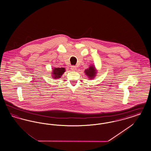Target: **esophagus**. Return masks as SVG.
I'll list each match as a JSON object with an SVG mask.
<instances>
[{
  "mask_svg": "<svg viewBox=\"0 0 151 151\" xmlns=\"http://www.w3.org/2000/svg\"><path fill=\"white\" fill-rule=\"evenodd\" d=\"M71 70L72 71H75L76 70V66H74V65H72L71 67Z\"/></svg>",
  "mask_w": 151,
  "mask_h": 151,
  "instance_id": "esophagus-1",
  "label": "esophagus"
}]
</instances>
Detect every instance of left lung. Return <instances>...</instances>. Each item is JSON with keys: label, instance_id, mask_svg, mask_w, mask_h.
<instances>
[{"label": "left lung", "instance_id": "8db88e82", "mask_svg": "<svg viewBox=\"0 0 151 151\" xmlns=\"http://www.w3.org/2000/svg\"><path fill=\"white\" fill-rule=\"evenodd\" d=\"M85 73L90 80L93 79L97 73V70L93 65H91L89 67L85 70Z\"/></svg>", "mask_w": 151, "mask_h": 151}]
</instances>
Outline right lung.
Listing matches in <instances>:
<instances>
[{
  "label": "right lung",
  "mask_w": 151,
  "mask_h": 151,
  "mask_svg": "<svg viewBox=\"0 0 151 151\" xmlns=\"http://www.w3.org/2000/svg\"><path fill=\"white\" fill-rule=\"evenodd\" d=\"M65 72V68H59V67H55L52 72V77L54 79H57L60 78L62 75Z\"/></svg>",
  "instance_id": "right-lung-1"
}]
</instances>
